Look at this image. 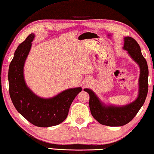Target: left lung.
<instances>
[{
	"label": "left lung",
	"mask_w": 154,
	"mask_h": 154,
	"mask_svg": "<svg viewBox=\"0 0 154 154\" xmlns=\"http://www.w3.org/2000/svg\"><path fill=\"white\" fill-rule=\"evenodd\" d=\"M123 48L127 50L128 53L140 68L139 94L137 99L124 106H107L101 103L93 91L88 88L84 89V91L90 95L89 107L92 116L101 125L109 127H120L131 121L143 106L148 93V66L146 59L142 54L139 44L134 38L127 36L125 38Z\"/></svg>",
	"instance_id": "1"
}]
</instances>
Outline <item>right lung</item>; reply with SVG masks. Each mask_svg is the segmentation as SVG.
<instances>
[{
  "instance_id": "obj_1",
  "label": "right lung",
  "mask_w": 154,
  "mask_h": 154,
  "mask_svg": "<svg viewBox=\"0 0 154 154\" xmlns=\"http://www.w3.org/2000/svg\"><path fill=\"white\" fill-rule=\"evenodd\" d=\"M34 38V34H29L16 50L9 67V91L14 106L27 121L36 127H52L67 118L70 105L82 88L68 89L50 99L38 97L29 90L24 80L23 67Z\"/></svg>"
}]
</instances>
